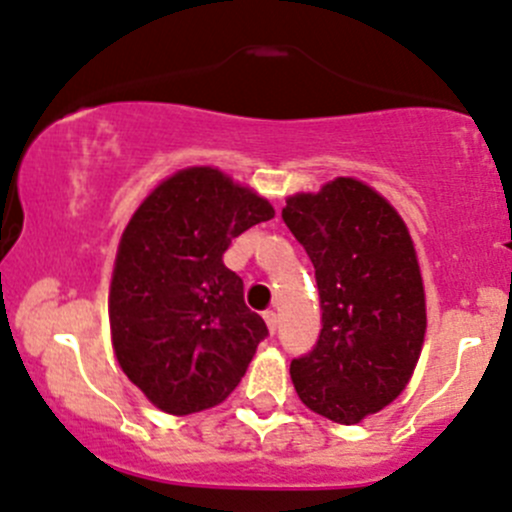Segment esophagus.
I'll return each mask as SVG.
<instances>
[{
  "label": "esophagus",
  "mask_w": 512,
  "mask_h": 512,
  "mask_svg": "<svg viewBox=\"0 0 512 512\" xmlns=\"http://www.w3.org/2000/svg\"><path fill=\"white\" fill-rule=\"evenodd\" d=\"M262 317H265V322H267V330H270L272 335H275V330H277V312L275 310H265V312H262Z\"/></svg>",
  "instance_id": "34e87169"
}]
</instances>
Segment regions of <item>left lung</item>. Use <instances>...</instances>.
Here are the masks:
<instances>
[{
  "mask_svg": "<svg viewBox=\"0 0 512 512\" xmlns=\"http://www.w3.org/2000/svg\"><path fill=\"white\" fill-rule=\"evenodd\" d=\"M282 220L315 265L322 330L290 362L302 403L352 425L408 385L425 337V292L408 227L352 177L287 200Z\"/></svg>",
  "mask_w": 512,
  "mask_h": 512,
  "instance_id": "1",
  "label": "left lung"
}]
</instances>
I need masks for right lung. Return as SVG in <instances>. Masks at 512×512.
<instances>
[{
	"label": "right lung",
	"instance_id": "obj_1",
	"mask_svg": "<svg viewBox=\"0 0 512 512\" xmlns=\"http://www.w3.org/2000/svg\"><path fill=\"white\" fill-rule=\"evenodd\" d=\"M270 217V202L212 167L177 172L132 215L114 262L109 327L124 375L165 413L222 403L270 335L222 262L232 237Z\"/></svg>",
	"mask_w": 512,
	"mask_h": 512
}]
</instances>
